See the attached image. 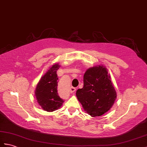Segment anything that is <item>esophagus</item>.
Here are the masks:
<instances>
[{"mask_svg": "<svg viewBox=\"0 0 147 147\" xmlns=\"http://www.w3.org/2000/svg\"><path fill=\"white\" fill-rule=\"evenodd\" d=\"M76 88H75V87H71L70 88V93H74V92H76Z\"/></svg>", "mask_w": 147, "mask_h": 147, "instance_id": "1", "label": "esophagus"}]
</instances>
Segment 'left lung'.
Returning a JSON list of instances; mask_svg holds the SVG:
<instances>
[{"mask_svg": "<svg viewBox=\"0 0 147 147\" xmlns=\"http://www.w3.org/2000/svg\"><path fill=\"white\" fill-rule=\"evenodd\" d=\"M77 97L92 117L103 115L111 109L117 93L105 67L102 65L89 68L84 76V87L78 89Z\"/></svg>", "mask_w": 147, "mask_h": 147, "instance_id": "obj_1", "label": "left lung"}]
</instances>
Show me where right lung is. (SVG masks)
<instances>
[{
    "mask_svg": "<svg viewBox=\"0 0 147 147\" xmlns=\"http://www.w3.org/2000/svg\"><path fill=\"white\" fill-rule=\"evenodd\" d=\"M59 63L53 65L40 78L35 88V94L38 104L47 112H53L62 106L63 100L57 92Z\"/></svg>",
    "mask_w": 147,
    "mask_h": 147,
    "instance_id": "obj_1",
    "label": "right lung"
}]
</instances>
